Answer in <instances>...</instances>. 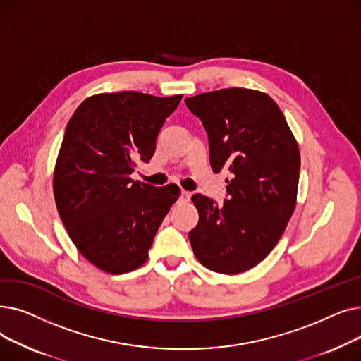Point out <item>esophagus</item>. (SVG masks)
<instances>
[{
  "label": "esophagus",
  "instance_id": "34e87169",
  "mask_svg": "<svg viewBox=\"0 0 361 361\" xmlns=\"http://www.w3.org/2000/svg\"><path fill=\"white\" fill-rule=\"evenodd\" d=\"M190 196H192V193H190V192H187V190H181V196H180V199H181L183 202H187L188 199H190Z\"/></svg>",
  "mask_w": 361,
  "mask_h": 361
}]
</instances>
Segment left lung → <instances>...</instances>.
Here are the masks:
<instances>
[{"label": "left lung", "mask_w": 361, "mask_h": 361, "mask_svg": "<svg viewBox=\"0 0 361 361\" xmlns=\"http://www.w3.org/2000/svg\"><path fill=\"white\" fill-rule=\"evenodd\" d=\"M209 139L214 173L230 169L224 204L192 197L199 212L188 233L197 260L234 275L267 257L295 209L300 152L279 106L267 93L230 87L185 98Z\"/></svg>", "instance_id": "8db88e82"}]
</instances>
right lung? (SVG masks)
I'll use <instances>...</instances> for the list:
<instances>
[{"label": "right lung", "mask_w": 361, "mask_h": 361, "mask_svg": "<svg viewBox=\"0 0 361 361\" xmlns=\"http://www.w3.org/2000/svg\"><path fill=\"white\" fill-rule=\"evenodd\" d=\"M183 94L101 93L70 118L54 171V196L66 230L94 267L114 275L137 269L169 207L176 184L135 181L136 162H149L161 127Z\"/></svg>", "instance_id": "obj_1"}]
</instances>
